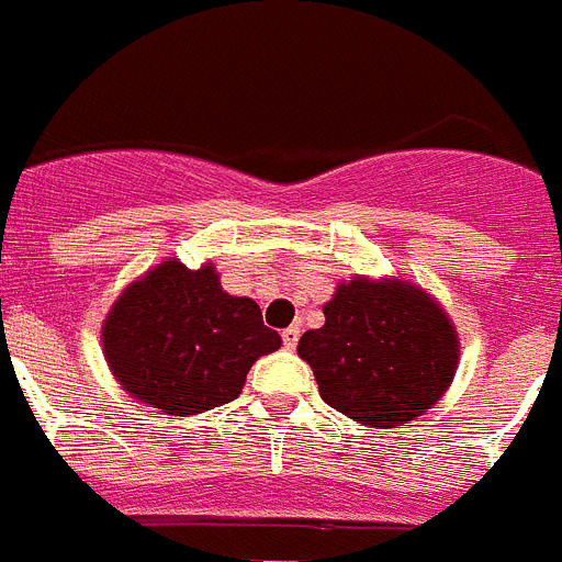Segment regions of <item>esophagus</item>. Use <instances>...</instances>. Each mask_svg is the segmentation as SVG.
Instances as JSON below:
<instances>
[{
  "label": "esophagus",
  "mask_w": 562,
  "mask_h": 562,
  "mask_svg": "<svg viewBox=\"0 0 562 562\" xmlns=\"http://www.w3.org/2000/svg\"><path fill=\"white\" fill-rule=\"evenodd\" d=\"M297 337H301V326H286V329L281 331V340H284L286 349H295Z\"/></svg>",
  "instance_id": "34e87169"
}]
</instances>
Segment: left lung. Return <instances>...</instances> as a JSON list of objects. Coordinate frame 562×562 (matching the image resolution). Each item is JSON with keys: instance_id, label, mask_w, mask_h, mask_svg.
Wrapping results in <instances>:
<instances>
[{"instance_id": "1", "label": "left lung", "mask_w": 562, "mask_h": 562, "mask_svg": "<svg viewBox=\"0 0 562 562\" xmlns=\"http://www.w3.org/2000/svg\"><path fill=\"white\" fill-rule=\"evenodd\" d=\"M297 355L315 371L326 405L371 428H396L439 400L459 366L448 315L408 281L355 278L324 306Z\"/></svg>"}]
</instances>
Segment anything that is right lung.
Returning <instances> with one entry per match:
<instances>
[{
  "instance_id": "add662e5",
  "label": "right lung",
  "mask_w": 562,
  "mask_h": 562,
  "mask_svg": "<svg viewBox=\"0 0 562 562\" xmlns=\"http://www.w3.org/2000/svg\"><path fill=\"white\" fill-rule=\"evenodd\" d=\"M281 346L250 297L222 290L213 267L162 261L134 281L103 324V355L123 389L168 416L220 408L252 362Z\"/></svg>"
}]
</instances>
